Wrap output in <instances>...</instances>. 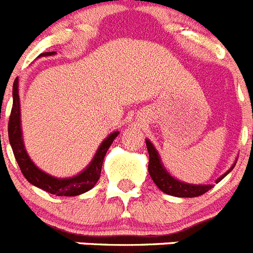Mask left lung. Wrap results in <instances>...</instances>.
I'll use <instances>...</instances> for the list:
<instances>
[{
    "label": "left lung",
    "instance_id": "left-lung-1",
    "mask_svg": "<svg viewBox=\"0 0 253 253\" xmlns=\"http://www.w3.org/2000/svg\"><path fill=\"white\" fill-rule=\"evenodd\" d=\"M146 144L149 153V175H151L152 180L154 181V184L157 185V186L162 190L163 193H166L172 196H177V198H195V196L203 195V194H205L213 187L211 185L185 184V182H181V181L176 180V178H173L172 176H169V173L165 171V169H163L160 157H158L157 151H156L154 147L152 146V143L147 139ZM232 169H233V167H232ZM231 169H229V171H231ZM229 171H228L227 173H224L222 177H219L216 182H219L222 178H224L225 176L229 173Z\"/></svg>",
    "mask_w": 253,
    "mask_h": 253
}]
</instances>
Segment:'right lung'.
Here are the masks:
<instances>
[{
    "label": "right lung",
    "instance_id": "right-lung-1",
    "mask_svg": "<svg viewBox=\"0 0 253 253\" xmlns=\"http://www.w3.org/2000/svg\"><path fill=\"white\" fill-rule=\"evenodd\" d=\"M54 51H45L40 55H51ZM19 84L17 78L13 82L12 88V109H11L10 119H8V139H10L11 148H12L13 156L16 158L17 165L21 169L22 175L25 176L26 180L34 186L44 190L46 193L53 194L57 196H76L84 194L88 190L92 189L99 181L101 175V167L104 162L105 154L107 149L111 146L113 140L118 137V131L110 134L106 139L102 142L100 148L96 152L95 157L90 166L87 167L84 172L72 178H55L46 175L45 172L40 171L34 163L31 162L24 148V143L21 138V128H20V102H19Z\"/></svg>",
    "mask_w": 253,
    "mask_h": 253
}]
</instances>
